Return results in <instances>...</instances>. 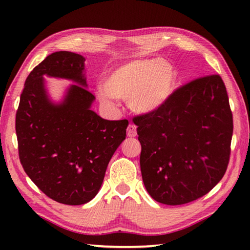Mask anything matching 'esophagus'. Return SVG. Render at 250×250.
<instances>
[{"instance_id": "esophagus-1", "label": "esophagus", "mask_w": 250, "mask_h": 250, "mask_svg": "<svg viewBox=\"0 0 250 250\" xmlns=\"http://www.w3.org/2000/svg\"><path fill=\"white\" fill-rule=\"evenodd\" d=\"M126 135L130 138H134L137 135V125H129L128 129H126Z\"/></svg>"}]
</instances>
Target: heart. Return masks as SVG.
<instances>
[{
    "instance_id": "obj_1",
    "label": "heart",
    "mask_w": 250,
    "mask_h": 250,
    "mask_svg": "<svg viewBox=\"0 0 250 250\" xmlns=\"http://www.w3.org/2000/svg\"><path fill=\"white\" fill-rule=\"evenodd\" d=\"M175 83L174 67L166 59H135L110 70L104 79V88H99L97 95L104 104L111 103V97L128 98L133 112L146 115L167 103Z\"/></svg>"
}]
</instances>
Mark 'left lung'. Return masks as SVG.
<instances>
[{"label": "left lung", "mask_w": 250, "mask_h": 250, "mask_svg": "<svg viewBox=\"0 0 250 250\" xmlns=\"http://www.w3.org/2000/svg\"><path fill=\"white\" fill-rule=\"evenodd\" d=\"M133 122L141 143L143 183L156 202L186 204L223 179L229 163L232 113L219 75L183 84L162 107Z\"/></svg>", "instance_id": "1"}]
</instances>
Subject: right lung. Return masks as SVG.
<instances>
[{"label": "right lung", "mask_w": 250, "mask_h": 250, "mask_svg": "<svg viewBox=\"0 0 250 250\" xmlns=\"http://www.w3.org/2000/svg\"><path fill=\"white\" fill-rule=\"evenodd\" d=\"M82 55H48L25 80L16 111L19 156L24 171L45 195L66 205L94 198L108 163L125 139L128 120H104L90 110L95 96L87 90ZM44 74L66 78L72 85L55 105L43 86Z\"/></svg>", "instance_id": "obj_1"}]
</instances>
